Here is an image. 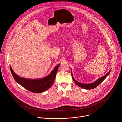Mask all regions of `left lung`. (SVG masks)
Masks as SVG:
<instances>
[{
  "label": "left lung",
  "mask_w": 122,
  "mask_h": 122,
  "mask_svg": "<svg viewBox=\"0 0 122 122\" xmlns=\"http://www.w3.org/2000/svg\"><path fill=\"white\" fill-rule=\"evenodd\" d=\"M111 70L109 71L107 73V74L106 75H105V76H103L100 78L99 79H98L97 80H96L95 82H94V83H91V84H82V83H79L77 81H76L74 78V77H73V76H72V71H71V76H72V79L73 80H74V81L76 84V85H77L83 88H84V89H93V88H96L97 86H98L106 77L107 76L109 75L110 72V71H111Z\"/></svg>",
  "instance_id": "8db88e82"
}]
</instances>
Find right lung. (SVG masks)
<instances>
[{"mask_svg": "<svg viewBox=\"0 0 122 122\" xmlns=\"http://www.w3.org/2000/svg\"><path fill=\"white\" fill-rule=\"evenodd\" d=\"M60 65V64L56 66L51 74L46 77L38 79L21 78L15 74L11 66H10V69L13 78L18 84L32 92L39 93L45 91L51 86L55 79Z\"/></svg>", "mask_w": 122, "mask_h": 122, "instance_id": "add662e5", "label": "right lung"}]
</instances>
